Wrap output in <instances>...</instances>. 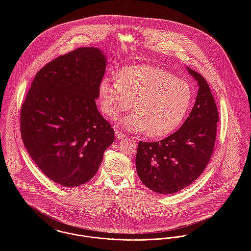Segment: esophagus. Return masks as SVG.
<instances>
[{
	"label": "esophagus",
	"instance_id": "1",
	"mask_svg": "<svg viewBox=\"0 0 251 251\" xmlns=\"http://www.w3.org/2000/svg\"><path fill=\"white\" fill-rule=\"evenodd\" d=\"M126 137V134H124L123 132H121L120 131H116V139L117 140H120V139H123Z\"/></svg>",
	"mask_w": 251,
	"mask_h": 251
}]
</instances>
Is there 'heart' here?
<instances>
[{
	"label": "heart",
	"mask_w": 251,
	"mask_h": 251,
	"mask_svg": "<svg viewBox=\"0 0 251 251\" xmlns=\"http://www.w3.org/2000/svg\"><path fill=\"white\" fill-rule=\"evenodd\" d=\"M99 98L102 113L111 120L132 102L133 112L123 119L122 125L131 131H148L151 137H162L176 130L185 118L193 88L166 70L135 65L120 70L117 79L102 78Z\"/></svg>",
	"instance_id": "obj_1"
}]
</instances>
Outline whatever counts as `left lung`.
<instances>
[{
  "instance_id": "8db88e82",
  "label": "left lung",
  "mask_w": 251,
  "mask_h": 251,
  "mask_svg": "<svg viewBox=\"0 0 251 251\" xmlns=\"http://www.w3.org/2000/svg\"><path fill=\"white\" fill-rule=\"evenodd\" d=\"M199 84L195 105L179 130L157 142L138 143L139 179L158 194H174L190 185L207 167L215 147L218 111L209 84L187 67Z\"/></svg>"
}]
</instances>
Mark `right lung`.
Masks as SVG:
<instances>
[{"label": "right lung", "instance_id": "add662e5", "mask_svg": "<svg viewBox=\"0 0 251 251\" xmlns=\"http://www.w3.org/2000/svg\"><path fill=\"white\" fill-rule=\"evenodd\" d=\"M106 58L84 47L61 55L36 74L21 110L24 146L49 179L74 187L94 177L115 131L95 100Z\"/></svg>", "mask_w": 251, "mask_h": 251}]
</instances>
